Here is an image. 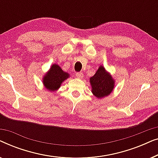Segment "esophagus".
<instances>
[{
	"label": "esophagus",
	"mask_w": 158,
	"mask_h": 158,
	"mask_svg": "<svg viewBox=\"0 0 158 158\" xmlns=\"http://www.w3.org/2000/svg\"><path fill=\"white\" fill-rule=\"evenodd\" d=\"M76 77H78V78H82V77H83V73H81V72H78V73H76Z\"/></svg>",
	"instance_id": "esophagus-1"
}]
</instances>
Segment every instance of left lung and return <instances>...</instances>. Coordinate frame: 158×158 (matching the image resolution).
Masks as SVG:
<instances>
[{
  "label": "left lung",
  "mask_w": 158,
  "mask_h": 158,
  "mask_svg": "<svg viewBox=\"0 0 158 158\" xmlns=\"http://www.w3.org/2000/svg\"><path fill=\"white\" fill-rule=\"evenodd\" d=\"M90 83L92 93L98 98L109 96L114 86V81L103 66L99 67L96 74L90 77Z\"/></svg>",
  "instance_id": "8db88e82"
}]
</instances>
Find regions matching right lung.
I'll return each mask as SVG.
<instances>
[{"label":"right lung","instance_id":"1","mask_svg":"<svg viewBox=\"0 0 158 158\" xmlns=\"http://www.w3.org/2000/svg\"><path fill=\"white\" fill-rule=\"evenodd\" d=\"M68 77V73L63 72L59 65L54 64L43 78V83L47 89L55 91L60 87L62 82Z\"/></svg>","mask_w":158,"mask_h":158}]
</instances>
